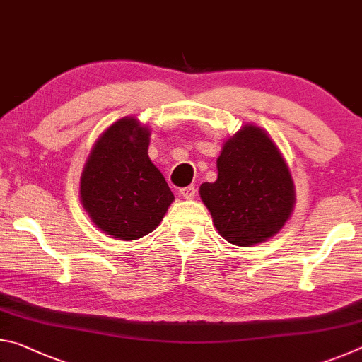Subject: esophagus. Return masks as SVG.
<instances>
[{
	"mask_svg": "<svg viewBox=\"0 0 362 362\" xmlns=\"http://www.w3.org/2000/svg\"><path fill=\"white\" fill-rule=\"evenodd\" d=\"M196 194V188L194 187H185L180 189V196L183 199H193Z\"/></svg>",
	"mask_w": 362,
	"mask_h": 362,
	"instance_id": "1",
	"label": "esophagus"
}]
</instances>
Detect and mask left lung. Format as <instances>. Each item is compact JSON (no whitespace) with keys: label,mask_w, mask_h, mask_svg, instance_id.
I'll return each mask as SVG.
<instances>
[{"label":"left lung","mask_w":362,"mask_h":362,"mask_svg":"<svg viewBox=\"0 0 362 362\" xmlns=\"http://www.w3.org/2000/svg\"><path fill=\"white\" fill-rule=\"evenodd\" d=\"M217 180L204 182L199 196L218 235L250 247L283 230L296 206V187L272 136L244 124L226 139L217 158Z\"/></svg>","instance_id":"obj_1"}]
</instances>
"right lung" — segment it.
<instances>
[{
    "label": "right lung",
    "instance_id": "right-lung-1",
    "mask_svg": "<svg viewBox=\"0 0 362 362\" xmlns=\"http://www.w3.org/2000/svg\"><path fill=\"white\" fill-rule=\"evenodd\" d=\"M151 131L134 116L100 134L79 179V199L93 223L119 241L148 235L166 216L174 194L148 156Z\"/></svg>",
    "mask_w": 362,
    "mask_h": 362
}]
</instances>
